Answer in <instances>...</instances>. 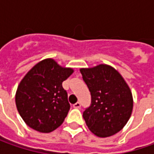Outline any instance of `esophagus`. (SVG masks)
Masks as SVG:
<instances>
[{"mask_svg":"<svg viewBox=\"0 0 154 154\" xmlns=\"http://www.w3.org/2000/svg\"><path fill=\"white\" fill-rule=\"evenodd\" d=\"M74 106V108H75V109H79V108H80V106H81V104H80V102H77V103H75L73 105Z\"/></svg>","mask_w":154,"mask_h":154,"instance_id":"obj_1","label":"esophagus"}]
</instances>
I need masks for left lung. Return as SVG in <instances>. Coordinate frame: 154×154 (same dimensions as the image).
<instances>
[{
	"instance_id": "1",
	"label": "left lung",
	"mask_w": 154,
	"mask_h": 154,
	"mask_svg": "<svg viewBox=\"0 0 154 154\" xmlns=\"http://www.w3.org/2000/svg\"><path fill=\"white\" fill-rule=\"evenodd\" d=\"M80 71L92 96L91 105L83 112L88 128L98 137L119 132L133 110L132 92L126 81L115 68L106 64Z\"/></svg>"
}]
</instances>
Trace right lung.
<instances>
[{"label":"right lung","instance_id":"1","mask_svg":"<svg viewBox=\"0 0 154 154\" xmlns=\"http://www.w3.org/2000/svg\"><path fill=\"white\" fill-rule=\"evenodd\" d=\"M74 69L63 68L51 59L37 63L18 86L15 95L17 109L30 128L50 133L62 125L70 104L62 82Z\"/></svg>","mask_w":154,"mask_h":154}]
</instances>
